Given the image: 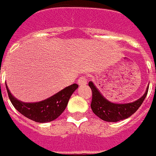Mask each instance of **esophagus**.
I'll return each instance as SVG.
<instances>
[{
  "label": "esophagus",
  "mask_w": 156,
  "mask_h": 156,
  "mask_svg": "<svg viewBox=\"0 0 156 156\" xmlns=\"http://www.w3.org/2000/svg\"><path fill=\"white\" fill-rule=\"evenodd\" d=\"M86 83H87V78H86L85 76H82V77H80V78H78V84L79 85V86H84Z\"/></svg>",
  "instance_id": "1"
}]
</instances>
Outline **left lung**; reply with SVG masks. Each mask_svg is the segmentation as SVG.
Masks as SVG:
<instances>
[{
    "label": "left lung",
    "instance_id": "left-lung-1",
    "mask_svg": "<svg viewBox=\"0 0 156 156\" xmlns=\"http://www.w3.org/2000/svg\"><path fill=\"white\" fill-rule=\"evenodd\" d=\"M89 86L92 90L91 108L95 115L107 122H117L129 118L140 108L144 101L148 91V86L144 94L133 102L113 103L108 101L97 88L93 82H89Z\"/></svg>",
    "mask_w": 156,
    "mask_h": 156
}]
</instances>
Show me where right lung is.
I'll return each instance as SVG.
<instances>
[{"label": "right lung", "instance_id": "1", "mask_svg": "<svg viewBox=\"0 0 156 156\" xmlns=\"http://www.w3.org/2000/svg\"><path fill=\"white\" fill-rule=\"evenodd\" d=\"M78 87V85L74 83L44 101L38 102H23L16 99L11 94L6 84L9 98L16 109L27 118L39 123L51 122L58 118L65 110L69 99Z\"/></svg>", "mask_w": 156, "mask_h": 156}]
</instances>
